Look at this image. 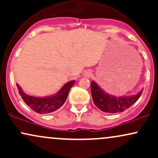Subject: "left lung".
Instances as JSON below:
<instances>
[{"label":"left lung","mask_w":158,"mask_h":158,"mask_svg":"<svg viewBox=\"0 0 158 158\" xmlns=\"http://www.w3.org/2000/svg\"><path fill=\"white\" fill-rule=\"evenodd\" d=\"M90 88L92 98L95 106L102 111L111 114L123 112L128 109L137 102L143 92L142 90L135 96L117 97L105 93L95 81L90 82Z\"/></svg>","instance_id":"left-lung-1"}]
</instances>
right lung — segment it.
Wrapping results in <instances>:
<instances>
[{"label": "right lung", "mask_w": 158, "mask_h": 158, "mask_svg": "<svg viewBox=\"0 0 158 158\" xmlns=\"http://www.w3.org/2000/svg\"><path fill=\"white\" fill-rule=\"evenodd\" d=\"M74 83L75 81H68L57 94L52 97H35L29 96L23 93L19 85L16 84V85L19 94L27 106L36 113L43 114L51 113L62 106L66 101L69 91L73 87Z\"/></svg>", "instance_id": "add662e5"}]
</instances>
